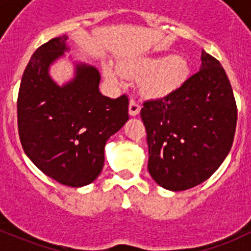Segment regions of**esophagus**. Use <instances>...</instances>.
<instances>
[{
  "label": "esophagus",
  "instance_id": "34e87169",
  "mask_svg": "<svg viewBox=\"0 0 251 251\" xmlns=\"http://www.w3.org/2000/svg\"><path fill=\"white\" fill-rule=\"evenodd\" d=\"M128 112H129V114L132 115V117H136L137 114H139V112H141V105H139V103L136 99H130L129 100Z\"/></svg>",
  "mask_w": 251,
  "mask_h": 251
}]
</instances>
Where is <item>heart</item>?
Returning a JSON list of instances; mask_svg holds the SVG:
<instances>
[{
  "label": "heart",
  "mask_w": 251,
  "mask_h": 251,
  "mask_svg": "<svg viewBox=\"0 0 251 251\" xmlns=\"http://www.w3.org/2000/svg\"><path fill=\"white\" fill-rule=\"evenodd\" d=\"M122 74L143 76L142 88L151 97L162 98L178 90L187 81L191 74V65L183 55L139 57L128 60L118 65L104 66V75L109 81L117 83Z\"/></svg>",
  "instance_id": "obj_1"
}]
</instances>
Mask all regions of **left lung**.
I'll use <instances>...</instances> for the list:
<instances>
[{"mask_svg":"<svg viewBox=\"0 0 251 251\" xmlns=\"http://www.w3.org/2000/svg\"><path fill=\"white\" fill-rule=\"evenodd\" d=\"M200 70L178 90L143 103L148 171L171 191L200 185L220 167L234 142L238 109L220 61L202 51Z\"/></svg>","mask_w":251,"mask_h":251,"instance_id":"1","label":"left lung"}]
</instances>
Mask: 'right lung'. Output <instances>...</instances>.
<instances>
[{
  "instance_id": "obj_1",
  "label": "right lung",
  "mask_w": 251,
  "mask_h": 251,
  "mask_svg": "<svg viewBox=\"0 0 251 251\" xmlns=\"http://www.w3.org/2000/svg\"><path fill=\"white\" fill-rule=\"evenodd\" d=\"M68 36L55 37L31 56L17 98V126L26 156L61 185L81 187L103 170L106 141L128 117V97L99 92L94 66L76 64L75 77L60 86L49 68L68 50Z\"/></svg>"
}]
</instances>
